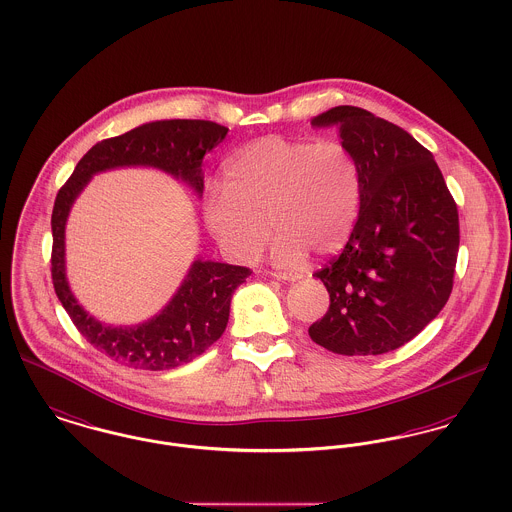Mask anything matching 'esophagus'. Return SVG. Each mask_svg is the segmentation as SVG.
I'll return each instance as SVG.
<instances>
[{
    "instance_id": "esophagus-1",
    "label": "esophagus",
    "mask_w": 512,
    "mask_h": 512,
    "mask_svg": "<svg viewBox=\"0 0 512 512\" xmlns=\"http://www.w3.org/2000/svg\"><path fill=\"white\" fill-rule=\"evenodd\" d=\"M273 279H279V281H296L300 279V275H293V273H281V271H271L269 273Z\"/></svg>"
}]
</instances>
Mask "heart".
Returning <instances> with one entry per match:
<instances>
[{
    "mask_svg": "<svg viewBox=\"0 0 512 512\" xmlns=\"http://www.w3.org/2000/svg\"><path fill=\"white\" fill-rule=\"evenodd\" d=\"M362 204V169L341 140L264 136L225 165L223 189L206 196V223L239 262L254 260L275 233L273 260L300 268L308 250L333 254L349 241Z\"/></svg>",
    "mask_w": 512,
    "mask_h": 512,
    "instance_id": "1",
    "label": "heart"
}]
</instances>
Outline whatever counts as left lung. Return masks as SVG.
<instances>
[{"instance_id": "1", "label": "left lung", "mask_w": 512, "mask_h": 512, "mask_svg": "<svg viewBox=\"0 0 512 512\" xmlns=\"http://www.w3.org/2000/svg\"><path fill=\"white\" fill-rule=\"evenodd\" d=\"M312 127L339 129L362 169V204L343 252L314 275L329 310L308 333L323 349L366 356L399 349L441 312L457 266V204L430 150L354 106Z\"/></svg>"}]
</instances>
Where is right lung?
Returning <instances> with one entry per match:
<instances>
[{"label":"right lung","mask_w":512,"mask_h":512,"mask_svg":"<svg viewBox=\"0 0 512 512\" xmlns=\"http://www.w3.org/2000/svg\"><path fill=\"white\" fill-rule=\"evenodd\" d=\"M227 127L202 119H171L140 125L92 146L55 196L52 212V281L55 295L82 337L111 360L135 370H171L210 349L223 335L231 296L252 273L243 266L196 260L177 295L150 322L109 327L81 308L65 277V223L90 177L123 165H150L204 190L202 158L227 135Z\"/></svg>","instance_id":"obj_1"}]
</instances>
